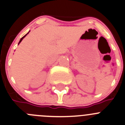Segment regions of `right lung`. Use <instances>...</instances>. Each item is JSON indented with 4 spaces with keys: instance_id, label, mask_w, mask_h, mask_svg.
I'll list each match as a JSON object with an SVG mask.
<instances>
[{
    "instance_id": "obj_1",
    "label": "right lung",
    "mask_w": 125,
    "mask_h": 125,
    "mask_svg": "<svg viewBox=\"0 0 125 125\" xmlns=\"http://www.w3.org/2000/svg\"><path fill=\"white\" fill-rule=\"evenodd\" d=\"M27 34H28V33H27ZM26 35H27V34H26V35H25V36H23V37H22V39H21V40H20V42H19V43H21V42H22V40H23V38H24V37H25V36H26Z\"/></svg>"
}]
</instances>
